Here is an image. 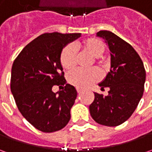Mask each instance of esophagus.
I'll return each mask as SVG.
<instances>
[{"label":"esophagus","mask_w":152,"mask_h":152,"mask_svg":"<svg viewBox=\"0 0 152 152\" xmlns=\"http://www.w3.org/2000/svg\"><path fill=\"white\" fill-rule=\"evenodd\" d=\"M77 92H78V94H81L82 93V90H80V89H77Z\"/></svg>","instance_id":"esophagus-1"}]
</instances>
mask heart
Returning a JSON list of instances; mask_svg holds the SVG:
<instances>
[{
    "instance_id": "b5f03b06",
    "label": "heart",
    "mask_w": 152,
    "mask_h": 152,
    "mask_svg": "<svg viewBox=\"0 0 152 152\" xmlns=\"http://www.w3.org/2000/svg\"><path fill=\"white\" fill-rule=\"evenodd\" d=\"M84 50L88 51L94 57H100L104 53L106 46L102 40L96 38H90L79 43ZM60 62L64 69H71L76 64V51L73 45H67L61 52ZM101 78V74L96 69L84 70L74 69L67 74V81L69 84L79 89H85L91 84L96 82Z\"/></svg>"
}]
</instances>
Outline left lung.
<instances>
[{
  "instance_id": "8db88e82",
  "label": "left lung",
  "mask_w": 152,
  "mask_h": 152,
  "mask_svg": "<svg viewBox=\"0 0 152 152\" xmlns=\"http://www.w3.org/2000/svg\"><path fill=\"white\" fill-rule=\"evenodd\" d=\"M96 36L105 40L111 56L110 72L98 85L110 91L107 96L95 93L90 113L98 124L114 127L127 121L137 107L143 96L145 70L135 50L118 35L102 30Z\"/></svg>"
}]
</instances>
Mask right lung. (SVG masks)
I'll list each match as a JSON object with an SVG mask.
<instances>
[{
	"label": "right lung",
	"mask_w": 152,
	"mask_h": 152,
	"mask_svg": "<svg viewBox=\"0 0 152 152\" xmlns=\"http://www.w3.org/2000/svg\"><path fill=\"white\" fill-rule=\"evenodd\" d=\"M81 34L46 33L34 39L15 59L11 91L25 119L45 133L58 131L69 122L77 91L64 79L60 55ZM53 85L63 90L52 91Z\"/></svg>",
	"instance_id": "1"
}]
</instances>
